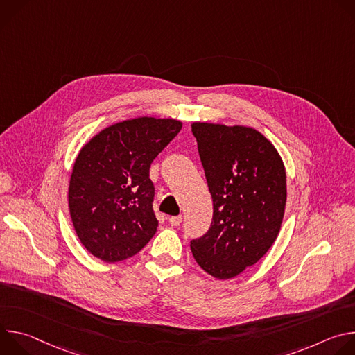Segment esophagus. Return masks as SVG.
Here are the masks:
<instances>
[{
    "label": "esophagus",
    "instance_id": "esophagus-1",
    "mask_svg": "<svg viewBox=\"0 0 355 355\" xmlns=\"http://www.w3.org/2000/svg\"><path fill=\"white\" fill-rule=\"evenodd\" d=\"M168 222H170L171 226H180V223L182 222V218H181V216H171V218L168 219Z\"/></svg>",
    "mask_w": 355,
    "mask_h": 355
}]
</instances>
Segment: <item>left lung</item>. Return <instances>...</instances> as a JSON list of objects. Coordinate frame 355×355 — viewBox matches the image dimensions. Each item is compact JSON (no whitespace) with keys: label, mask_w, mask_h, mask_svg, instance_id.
<instances>
[{"label":"left lung","mask_w":355,"mask_h":355,"mask_svg":"<svg viewBox=\"0 0 355 355\" xmlns=\"http://www.w3.org/2000/svg\"><path fill=\"white\" fill-rule=\"evenodd\" d=\"M214 200L208 232L191 240L199 267L229 279L274 244L286 204V175L275 147L256 129L192 123Z\"/></svg>","instance_id":"left-lung-1"}]
</instances>
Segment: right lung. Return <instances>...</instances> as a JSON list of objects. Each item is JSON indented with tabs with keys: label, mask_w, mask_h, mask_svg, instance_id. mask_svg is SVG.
<instances>
[{
	"label": "right lung",
	"mask_w": 355,
	"mask_h": 355,
	"mask_svg": "<svg viewBox=\"0 0 355 355\" xmlns=\"http://www.w3.org/2000/svg\"><path fill=\"white\" fill-rule=\"evenodd\" d=\"M174 119L136 118L95 135L78 153L69 208L83 245L96 259L133 257L155 236V185L150 166L178 135Z\"/></svg>",
	"instance_id": "1"
}]
</instances>
